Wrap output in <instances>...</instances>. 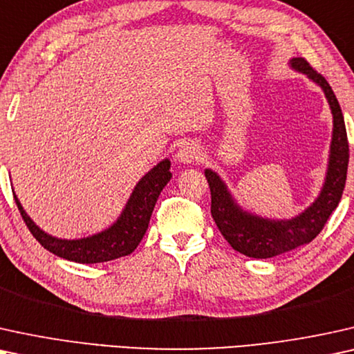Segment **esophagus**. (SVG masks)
Returning <instances> with one entry per match:
<instances>
[{"label": "esophagus", "instance_id": "34e87169", "mask_svg": "<svg viewBox=\"0 0 354 354\" xmlns=\"http://www.w3.org/2000/svg\"><path fill=\"white\" fill-rule=\"evenodd\" d=\"M201 155L202 152L199 144H196L194 140H187V142H185L180 149H178L176 158L178 162L181 163H194L201 158Z\"/></svg>", "mask_w": 354, "mask_h": 354}]
</instances>
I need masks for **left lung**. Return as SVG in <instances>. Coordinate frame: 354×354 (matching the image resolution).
Returning a JSON list of instances; mask_svg holds the SVG:
<instances>
[{"instance_id":"obj_1","label":"left lung","mask_w":354,"mask_h":354,"mask_svg":"<svg viewBox=\"0 0 354 354\" xmlns=\"http://www.w3.org/2000/svg\"><path fill=\"white\" fill-rule=\"evenodd\" d=\"M290 68L304 74L322 88L332 111V140L328 150L327 171L319 196L301 214L291 218H267L243 209L234 199L226 183L212 168H205V178L212 194V216L220 233L234 251L252 259H270L313 241L322 232L328 216L337 209L346 181L348 147L343 113L328 82L303 58H291Z\"/></svg>"}]
</instances>
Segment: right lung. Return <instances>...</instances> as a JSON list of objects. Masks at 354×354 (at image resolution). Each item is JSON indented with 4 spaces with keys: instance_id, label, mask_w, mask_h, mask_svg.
Masks as SVG:
<instances>
[{
    "instance_id": "add662e5",
    "label": "right lung",
    "mask_w": 354,
    "mask_h": 354,
    "mask_svg": "<svg viewBox=\"0 0 354 354\" xmlns=\"http://www.w3.org/2000/svg\"><path fill=\"white\" fill-rule=\"evenodd\" d=\"M169 167H171L169 158H163L153 168H150L134 186L120 216L108 228L84 238L64 239L44 232L24 210L14 189L12 194L27 228L45 249L71 262L100 263L128 256L142 241L160 192L171 180Z\"/></svg>"
}]
</instances>
